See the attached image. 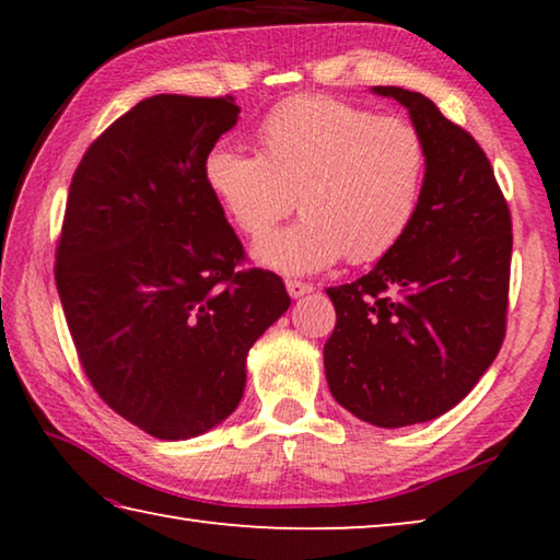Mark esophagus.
<instances>
[{"label":"esophagus","instance_id":"esophagus-1","mask_svg":"<svg viewBox=\"0 0 560 560\" xmlns=\"http://www.w3.org/2000/svg\"><path fill=\"white\" fill-rule=\"evenodd\" d=\"M287 291H289L291 299H301V296H306V293L314 291V287H311V283L296 281V279H289L287 281Z\"/></svg>","mask_w":560,"mask_h":560}]
</instances>
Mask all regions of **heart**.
I'll return each mask as SVG.
<instances>
[{
    "label": "heart",
    "mask_w": 560,
    "mask_h": 560,
    "mask_svg": "<svg viewBox=\"0 0 560 560\" xmlns=\"http://www.w3.org/2000/svg\"><path fill=\"white\" fill-rule=\"evenodd\" d=\"M259 155L214 145L202 177L236 230L259 236L291 210L301 220L254 244L279 273H316L348 257L368 264L400 244L420 207L424 143L402 118L373 116L326 96L273 108L257 130Z\"/></svg>",
    "instance_id": "obj_1"
}]
</instances>
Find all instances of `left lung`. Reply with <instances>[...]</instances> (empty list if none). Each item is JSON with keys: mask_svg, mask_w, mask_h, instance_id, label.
<instances>
[{"mask_svg": "<svg viewBox=\"0 0 560 560\" xmlns=\"http://www.w3.org/2000/svg\"><path fill=\"white\" fill-rule=\"evenodd\" d=\"M410 113L424 183L410 230L365 277L326 289L330 395L375 428L452 410L494 363L506 330L511 217L485 150L417 91L373 86Z\"/></svg>", "mask_w": 560, "mask_h": 560, "instance_id": "obj_1", "label": "left lung"}]
</instances>
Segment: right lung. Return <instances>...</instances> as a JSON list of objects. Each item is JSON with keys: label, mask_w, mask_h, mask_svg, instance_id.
Instances as JSON below:
<instances>
[{"label": "right lung", "mask_w": 560, "mask_h": 560, "mask_svg": "<svg viewBox=\"0 0 560 560\" xmlns=\"http://www.w3.org/2000/svg\"><path fill=\"white\" fill-rule=\"evenodd\" d=\"M232 96L140 101L75 167L56 289L91 385L158 440H189L240 405L246 355L291 299L236 271L242 242L202 165L240 120Z\"/></svg>", "instance_id": "add662e5"}]
</instances>
